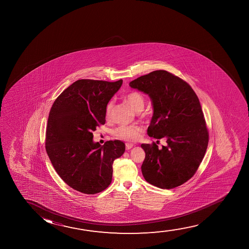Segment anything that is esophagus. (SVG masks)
<instances>
[{"label": "esophagus", "instance_id": "obj_1", "mask_svg": "<svg viewBox=\"0 0 249 249\" xmlns=\"http://www.w3.org/2000/svg\"><path fill=\"white\" fill-rule=\"evenodd\" d=\"M133 147V143H126V150H128L130 149H132Z\"/></svg>", "mask_w": 249, "mask_h": 249}]
</instances>
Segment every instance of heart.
<instances>
[{
  "label": "heart",
  "mask_w": 249,
  "mask_h": 249,
  "mask_svg": "<svg viewBox=\"0 0 249 249\" xmlns=\"http://www.w3.org/2000/svg\"><path fill=\"white\" fill-rule=\"evenodd\" d=\"M124 100L137 112H140L143 110V107H144V98L140 92H136V91L128 92L124 97ZM113 106L114 105H113L112 101L108 103V105L106 106V119H109L111 117ZM141 131H142V128L139 126L123 125V126H120L119 127L116 128L115 134L122 140H126V141H135L138 140Z\"/></svg>",
  "instance_id": "b5f03b06"
}]
</instances>
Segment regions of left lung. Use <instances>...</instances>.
I'll use <instances>...</instances> for the list:
<instances>
[{
	"label": "left lung",
	"instance_id": "1",
	"mask_svg": "<svg viewBox=\"0 0 249 249\" xmlns=\"http://www.w3.org/2000/svg\"><path fill=\"white\" fill-rule=\"evenodd\" d=\"M149 94L154 113L147 134L167 139V146L142 143L144 179L160 189H174L194 176L208 148V127L197 95L187 82L166 71H155L129 83Z\"/></svg>",
	"mask_w": 249,
	"mask_h": 249
}]
</instances>
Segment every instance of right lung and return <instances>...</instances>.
Masks as SVG:
<instances>
[{"label":"right lung","instance_id":"add662e5","mask_svg":"<svg viewBox=\"0 0 249 249\" xmlns=\"http://www.w3.org/2000/svg\"><path fill=\"white\" fill-rule=\"evenodd\" d=\"M123 80L110 82L81 79L55 99L48 116L46 150L65 184L84 194L105 191L112 180V164L125 143L92 141V132L106 123V108Z\"/></svg>","mask_w":249,"mask_h":249}]
</instances>
